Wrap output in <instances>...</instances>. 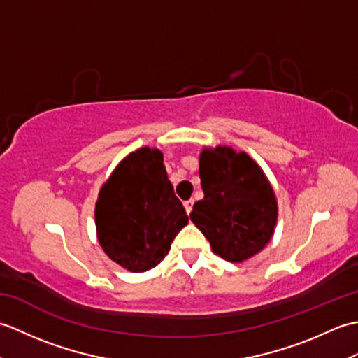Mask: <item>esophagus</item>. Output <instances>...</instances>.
Segmentation results:
<instances>
[{
  "label": "esophagus",
  "instance_id": "obj_1",
  "mask_svg": "<svg viewBox=\"0 0 358 358\" xmlns=\"http://www.w3.org/2000/svg\"><path fill=\"white\" fill-rule=\"evenodd\" d=\"M192 206H194V200L185 201V209H186L187 214H191V212H192Z\"/></svg>",
  "mask_w": 358,
  "mask_h": 358
}]
</instances>
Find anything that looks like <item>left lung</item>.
Here are the masks:
<instances>
[{
  "instance_id": "1",
  "label": "left lung",
  "mask_w": 358,
  "mask_h": 358,
  "mask_svg": "<svg viewBox=\"0 0 358 358\" xmlns=\"http://www.w3.org/2000/svg\"><path fill=\"white\" fill-rule=\"evenodd\" d=\"M204 199L194 204L191 220L227 262L241 263L268 245L278 206L262 167L246 152L204 148L200 154Z\"/></svg>"
}]
</instances>
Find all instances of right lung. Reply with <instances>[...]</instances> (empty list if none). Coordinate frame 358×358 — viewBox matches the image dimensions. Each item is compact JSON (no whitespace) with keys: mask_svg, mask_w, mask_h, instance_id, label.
<instances>
[{"mask_svg":"<svg viewBox=\"0 0 358 358\" xmlns=\"http://www.w3.org/2000/svg\"><path fill=\"white\" fill-rule=\"evenodd\" d=\"M187 222L158 149L141 148L121 159L95 204L98 241L131 272L155 268Z\"/></svg>","mask_w":358,"mask_h":358,"instance_id":"obj_1","label":"right lung"}]
</instances>
